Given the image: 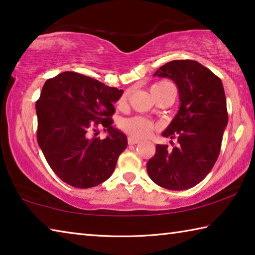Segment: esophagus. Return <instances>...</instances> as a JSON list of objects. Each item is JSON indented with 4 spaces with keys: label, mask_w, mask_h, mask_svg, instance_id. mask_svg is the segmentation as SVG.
Returning a JSON list of instances; mask_svg holds the SVG:
<instances>
[{
    "label": "esophagus",
    "mask_w": 255,
    "mask_h": 255,
    "mask_svg": "<svg viewBox=\"0 0 255 255\" xmlns=\"http://www.w3.org/2000/svg\"><path fill=\"white\" fill-rule=\"evenodd\" d=\"M138 143H139V139H136V138H133V137L128 138V144L129 145H136Z\"/></svg>",
    "instance_id": "1"
}]
</instances>
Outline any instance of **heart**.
<instances>
[{
  "label": "heart",
  "mask_w": 255,
  "mask_h": 255,
  "mask_svg": "<svg viewBox=\"0 0 255 255\" xmlns=\"http://www.w3.org/2000/svg\"><path fill=\"white\" fill-rule=\"evenodd\" d=\"M161 84H164V83H158L153 86L161 85ZM125 99H126L125 97L120 99L119 105H123L125 102ZM120 128H122L123 131H125L132 137L143 138L149 135L150 131L153 130L154 126H153V123L149 122L148 119L143 118V117H131V118L124 119L123 122L120 123Z\"/></svg>",
  "instance_id": "1"
}]
</instances>
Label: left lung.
<instances>
[{"mask_svg":"<svg viewBox=\"0 0 255 255\" xmlns=\"http://www.w3.org/2000/svg\"><path fill=\"white\" fill-rule=\"evenodd\" d=\"M154 76L178 86L179 111L162 132L178 144L172 149L157 144L146 169L159 187L187 190L201 182L218 158L228 123L225 91L221 79L196 60H172Z\"/></svg>","mask_w":255,"mask_h":255,"instance_id":"1","label":"left lung"}]
</instances>
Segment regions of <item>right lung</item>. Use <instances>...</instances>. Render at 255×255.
Returning <instances> with one entry per match:
<instances>
[{
  "mask_svg": "<svg viewBox=\"0 0 255 255\" xmlns=\"http://www.w3.org/2000/svg\"><path fill=\"white\" fill-rule=\"evenodd\" d=\"M123 90L92 77L63 72L45 82L36 102L37 139L47 163L64 182L86 189L105 182L114 173L127 136L114 128V103ZM99 123L110 135L89 138Z\"/></svg>",
  "mask_w": 255,
  "mask_h": 255,
  "instance_id": "right-lung-1",
  "label": "right lung"
}]
</instances>
